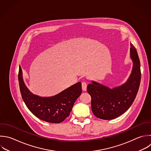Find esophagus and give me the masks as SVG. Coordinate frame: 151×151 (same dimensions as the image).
I'll list each match as a JSON object with an SVG mask.
<instances>
[{"label":"esophagus","mask_w":151,"mask_h":151,"mask_svg":"<svg viewBox=\"0 0 151 151\" xmlns=\"http://www.w3.org/2000/svg\"><path fill=\"white\" fill-rule=\"evenodd\" d=\"M81 87H82V89H83V91H86V90H87V83L84 81L82 82Z\"/></svg>","instance_id":"obj_1"}]
</instances>
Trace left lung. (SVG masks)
Masks as SVG:
<instances>
[{"label": "left lung", "instance_id": "8db88e82", "mask_svg": "<svg viewBox=\"0 0 151 151\" xmlns=\"http://www.w3.org/2000/svg\"><path fill=\"white\" fill-rule=\"evenodd\" d=\"M130 46L133 68L124 84L112 89L93 81L87 86L92 111L99 119L111 120L120 116L129 109L136 98L141 78L140 64L135 47L132 44Z\"/></svg>", "mask_w": 151, "mask_h": 151}]
</instances>
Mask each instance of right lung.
Instances as JSON below:
<instances>
[{"label":"right lung","instance_id":"right-lung-1","mask_svg":"<svg viewBox=\"0 0 151 151\" xmlns=\"http://www.w3.org/2000/svg\"><path fill=\"white\" fill-rule=\"evenodd\" d=\"M18 80L22 97L27 107L36 117L49 123L63 122L70 115L76 100L82 92L81 83L78 82L54 96L42 97L32 94L26 87L21 67Z\"/></svg>","mask_w":151,"mask_h":151}]
</instances>
